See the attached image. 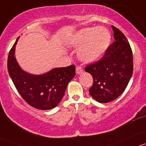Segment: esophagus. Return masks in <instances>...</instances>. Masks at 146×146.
I'll return each mask as SVG.
<instances>
[{
	"label": "esophagus",
	"mask_w": 146,
	"mask_h": 146,
	"mask_svg": "<svg viewBox=\"0 0 146 146\" xmlns=\"http://www.w3.org/2000/svg\"><path fill=\"white\" fill-rule=\"evenodd\" d=\"M76 74H81L83 73V69H82V67H79V66L76 67Z\"/></svg>",
	"instance_id": "34e87169"
}]
</instances>
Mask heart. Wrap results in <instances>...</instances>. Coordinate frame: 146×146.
<instances>
[{
  "mask_svg": "<svg viewBox=\"0 0 146 146\" xmlns=\"http://www.w3.org/2000/svg\"><path fill=\"white\" fill-rule=\"evenodd\" d=\"M110 41V33L103 27L82 29L66 40L69 46L79 48L78 57L88 63L100 59L109 47Z\"/></svg>",
  "mask_w": 146,
  "mask_h": 146,
  "instance_id": "1",
  "label": "heart"
}]
</instances>
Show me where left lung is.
I'll list each match as a JSON object with an SVG mask.
<instances>
[{
    "mask_svg": "<svg viewBox=\"0 0 146 146\" xmlns=\"http://www.w3.org/2000/svg\"><path fill=\"white\" fill-rule=\"evenodd\" d=\"M112 28L115 41L100 60L85 68L94 79L90 95L101 103L115 100L124 92L133 70V55L128 40L119 29L114 26Z\"/></svg>",
    "mask_w": 146,
    "mask_h": 146,
    "instance_id": "left-lung-1",
    "label": "left lung"
}]
</instances>
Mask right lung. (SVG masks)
I'll list each match as a JSON object with an SVG mask.
<instances>
[{
	"label": "right lung",
	"mask_w": 146,
	"mask_h": 146,
	"mask_svg": "<svg viewBox=\"0 0 146 146\" xmlns=\"http://www.w3.org/2000/svg\"><path fill=\"white\" fill-rule=\"evenodd\" d=\"M18 37L7 58V70L16 88L24 100L34 108L47 110L55 108L64 96L69 82L75 76L74 64L58 67L43 74L24 71L15 55Z\"/></svg>",
	"instance_id": "right-lung-1"
}]
</instances>
